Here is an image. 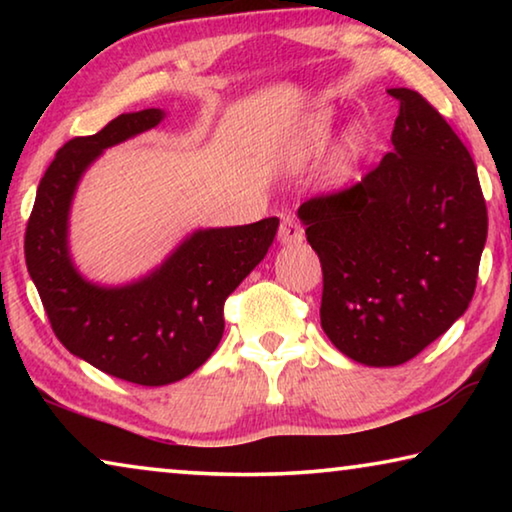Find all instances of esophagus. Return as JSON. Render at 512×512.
I'll return each mask as SVG.
<instances>
[{"label": "esophagus", "mask_w": 512, "mask_h": 512, "mask_svg": "<svg viewBox=\"0 0 512 512\" xmlns=\"http://www.w3.org/2000/svg\"><path fill=\"white\" fill-rule=\"evenodd\" d=\"M277 237H280L282 244H300L305 235H302L300 223L293 219V216H284L280 223V230H277Z\"/></svg>", "instance_id": "1"}]
</instances>
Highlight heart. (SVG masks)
Instances as JSON below:
<instances>
[{
    "label": "heart",
    "mask_w": 512,
    "mask_h": 512,
    "mask_svg": "<svg viewBox=\"0 0 512 512\" xmlns=\"http://www.w3.org/2000/svg\"><path fill=\"white\" fill-rule=\"evenodd\" d=\"M329 137H332V115L325 110H320L316 115H311L305 121V126H302L296 151L300 158H314V155L325 151ZM361 151H363V131L361 128H352V131L345 135L343 144L334 155L336 173H348L352 169V164L359 160Z\"/></svg>",
    "instance_id": "heart-1"
}]
</instances>
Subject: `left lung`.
Returning a JSON list of instances; mask_svg holds the SVG:
<instances>
[{"label": "left lung", "mask_w": 512, "mask_h": 512, "mask_svg": "<svg viewBox=\"0 0 512 512\" xmlns=\"http://www.w3.org/2000/svg\"><path fill=\"white\" fill-rule=\"evenodd\" d=\"M384 155L357 185L300 205L323 266L320 325L366 366H400L470 307L488 210L470 151L409 88Z\"/></svg>", "instance_id": "1"}]
</instances>
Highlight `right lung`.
<instances>
[{"label":"right lung","instance_id":"1","mask_svg":"<svg viewBox=\"0 0 512 512\" xmlns=\"http://www.w3.org/2000/svg\"><path fill=\"white\" fill-rule=\"evenodd\" d=\"M160 108L119 115L74 137L42 176L24 235V257L51 329L76 357L140 386L192 375L223 336V305L271 248L277 216L235 228L196 230L160 268L124 287H99L76 271L67 248L69 205L103 149L158 126Z\"/></svg>","mask_w":512,"mask_h":512}]
</instances>
